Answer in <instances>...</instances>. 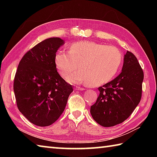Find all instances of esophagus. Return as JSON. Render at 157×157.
I'll list each match as a JSON object with an SVG mask.
<instances>
[{
	"label": "esophagus",
	"instance_id": "esophagus-1",
	"mask_svg": "<svg viewBox=\"0 0 157 157\" xmlns=\"http://www.w3.org/2000/svg\"><path fill=\"white\" fill-rule=\"evenodd\" d=\"M75 90H78V91H84V90H85V89L81 88V87H79V86H76Z\"/></svg>",
	"mask_w": 157,
	"mask_h": 157
}]
</instances>
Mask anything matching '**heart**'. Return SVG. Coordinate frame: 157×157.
<instances>
[{
  "label": "heart",
  "instance_id": "obj_1",
  "mask_svg": "<svg viewBox=\"0 0 157 157\" xmlns=\"http://www.w3.org/2000/svg\"><path fill=\"white\" fill-rule=\"evenodd\" d=\"M54 62L58 73L63 78L75 70H80L67 78L71 83L87 82L97 86L109 82L118 72L122 63V54L118 48L94 41H81L73 43L68 52H56Z\"/></svg>",
  "mask_w": 157,
  "mask_h": 157
}]
</instances>
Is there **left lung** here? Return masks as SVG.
<instances>
[{
  "label": "left lung",
  "instance_id": "1",
  "mask_svg": "<svg viewBox=\"0 0 157 157\" xmlns=\"http://www.w3.org/2000/svg\"><path fill=\"white\" fill-rule=\"evenodd\" d=\"M143 78L136 57L127 51L120 75L98 88L100 95L90 109L94 121L108 127L128 118L140 102Z\"/></svg>",
  "mask_w": 157,
  "mask_h": 157
}]
</instances>
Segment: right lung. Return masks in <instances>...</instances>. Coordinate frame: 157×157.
<instances>
[{
  "instance_id": "1",
  "label": "right lung",
  "mask_w": 157,
  "mask_h": 157,
  "mask_svg": "<svg viewBox=\"0 0 157 157\" xmlns=\"http://www.w3.org/2000/svg\"><path fill=\"white\" fill-rule=\"evenodd\" d=\"M64 43L59 37L45 39L26 52L18 64L14 82L17 105L35 125L54 123L73 91L58 73L54 62L57 50Z\"/></svg>"
}]
</instances>
